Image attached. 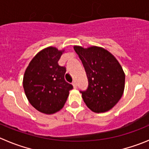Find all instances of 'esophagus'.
Listing matches in <instances>:
<instances>
[{"instance_id": "esophagus-1", "label": "esophagus", "mask_w": 149, "mask_h": 149, "mask_svg": "<svg viewBox=\"0 0 149 149\" xmlns=\"http://www.w3.org/2000/svg\"><path fill=\"white\" fill-rule=\"evenodd\" d=\"M72 84H73V87H74V88H76V87H77V84H76V81H73Z\"/></svg>"}]
</instances>
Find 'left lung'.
Segmentation results:
<instances>
[{
  "label": "left lung",
  "mask_w": 149,
  "mask_h": 149,
  "mask_svg": "<svg viewBox=\"0 0 149 149\" xmlns=\"http://www.w3.org/2000/svg\"><path fill=\"white\" fill-rule=\"evenodd\" d=\"M74 50L88 79L87 90H80L84 103L94 112L109 111L123 93L125 74L121 66L112 54L102 48L74 46Z\"/></svg>",
  "instance_id": "8db88e82"
}]
</instances>
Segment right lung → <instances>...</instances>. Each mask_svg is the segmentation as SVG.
Instances as JSON below:
<instances>
[{"label": "right lung", "mask_w": 149, "mask_h": 149, "mask_svg": "<svg viewBox=\"0 0 149 149\" xmlns=\"http://www.w3.org/2000/svg\"><path fill=\"white\" fill-rule=\"evenodd\" d=\"M64 51L54 47L43 49L32 59L23 76L26 97L36 109L45 114L60 110L73 85L65 80L66 68L58 61Z\"/></svg>", "instance_id": "right-lung-1"}]
</instances>
